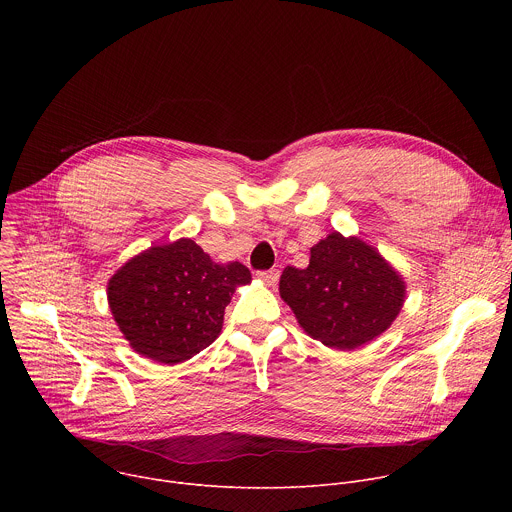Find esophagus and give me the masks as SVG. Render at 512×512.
<instances>
[{"mask_svg":"<svg viewBox=\"0 0 512 512\" xmlns=\"http://www.w3.org/2000/svg\"><path fill=\"white\" fill-rule=\"evenodd\" d=\"M257 277L263 279L267 285H275L279 281V271L277 269H265V271H259Z\"/></svg>","mask_w":512,"mask_h":512,"instance_id":"1","label":"esophagus"}]
</instances>
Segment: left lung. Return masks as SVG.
<instances>
[{
	"mask_svg": "<svg viewBox=\"0 0 512 512\" xmlns=\"http://www.w3.org/2000/svg\"><path fill=\"white\" fill-rule=\"evenodd\" d=\"M279 294L312 338L354 350L391 326L405 283L373 247L332 233L312 247L306 269H283Z\"/></svg>",
	"mask_w": 512,
	"mask_h": 512,
	"instance_id": "1",
	"label": "left lung"
}]
</instances>
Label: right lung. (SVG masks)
I'll list each match as a JSON object with an SVG mask.
<instances>
[{
	"label": "right lung",
	"mask_w": 512,
	"mask_h": 512,
	"mask_svg": "<svg viewBox=\"0 0 512 512\" xmlns=\"http://www.w3.org/2000/svg\"><path fill=\"white\" fill-rule=\"evenodd\" d=\"M251 271L218 265L194 241L178 239L127 261L107 287L109 308L135 352L176 364L214 342L225 308Z\"/></svg>",
	"instance_id": "obj_1"
}]
</instances>
